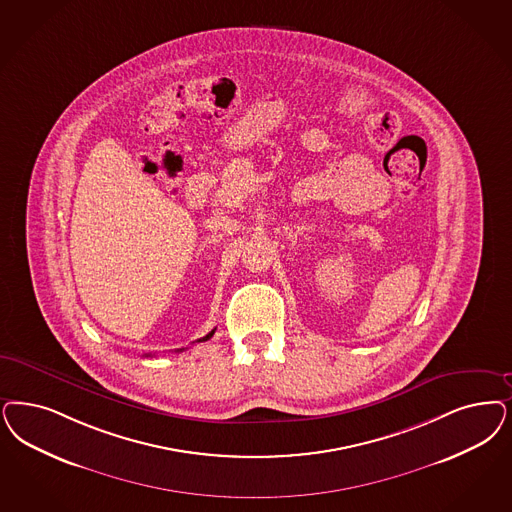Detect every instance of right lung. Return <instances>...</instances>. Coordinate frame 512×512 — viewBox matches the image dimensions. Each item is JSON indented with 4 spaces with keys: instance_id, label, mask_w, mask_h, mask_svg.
I'll list each match as a JSON object with an SVG mask.
<instances>
[{
    "instance_id": "1",
    "label": "right lung",
    "mask_w": 512,
    "mask_h": 512,
    "mask_svg": "<svg viewBox=\"0 0 512 512\" xmlns=\"http://www.w3.org/2000/svg\"><path fill=\"white\" fill-rule=\"evenodd\" d=\"M213 333H215V329H213L212 333H208V335L202 336V338H198L196 342H206V340H210V338L213 336ZM183 350H185V348H181V350H177V352H183Z\"/></svg>"
}]
</instances>
